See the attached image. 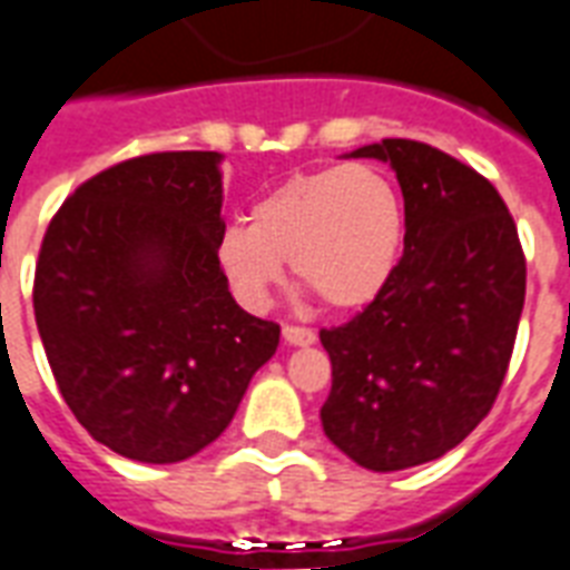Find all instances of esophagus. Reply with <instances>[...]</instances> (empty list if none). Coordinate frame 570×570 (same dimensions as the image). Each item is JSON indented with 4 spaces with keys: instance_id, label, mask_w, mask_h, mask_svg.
Masks as SVG:
<instances>
[{
    "instance_id": "34e87169",
    "label": "esophagus",
    "mask_w": 570,
    "mask_h": 570,
    "mask_svg": "<svg viewBox=\"0 0 570 570\" xmlns=\"http://www.w3.org/2000/svg\"><path fill=\"white\" fill-rule=\"evenodd\" d=\"M284 341L289 346H311L316 343V332L314 328H304V325H284Z\"/></svg>"
}]
</instances>
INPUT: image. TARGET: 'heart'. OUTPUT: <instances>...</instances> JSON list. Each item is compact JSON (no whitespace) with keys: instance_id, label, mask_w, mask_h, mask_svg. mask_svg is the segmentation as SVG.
I'll return each mask as SVG.
<instances>
[{"instance_id":"1","label":"heart","mask_w":570,"mask_h":570,"mask_svg":"<svg viewBox=\"0 0 570 570\" xmlns=\"http://www.w3.org/2000/svg\"><path fill=\"white\" fill-rule=\"evenodd\" d=\"M403 199L373 164L302 169L256 199L247 224H227L215 245L238 302L259 311L293 275L334 311H358L389 286L403 254Z\"/></svg>"}]
</instances>
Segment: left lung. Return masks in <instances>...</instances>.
<instances>
[{
	"label": "left lung",
	"instance_id": "1",
	"mask_svg": "<svg viewBox=\"0 0 570 570\" xmlns=\"http://www.w3.org/2000/svg\"><path fill=\"white\" fill-rule=\"evenodd\" d=\"M350 158L391 164L406 236L389 286L362 314L323 328L332 391L325 436L373 472L442 458L497 401L527 298L514 217L481 173L415 140Z\"/></svg>",
	"mask_w": 570,
	"mask_h": 570
}]
</instances>
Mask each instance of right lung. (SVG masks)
<instances>
[{
	"instance_id": "1",
	"label": "right lung",
	"mask_w": 570,
	"mask_h": 570,
	"mask_svg": "<svg viewBox=\"0 0 570 570\" xmlns=\"http://www.w3.org/2000/svg\"><path fill=\"white\" fill-rule=\"evenodd\" d=\"M217 151H155L82 181L43 233L35 323L82 428L140 463L215 442L281 325L242 311L215 245Z\"/></svg>"
}]
</instances>
